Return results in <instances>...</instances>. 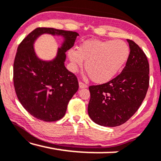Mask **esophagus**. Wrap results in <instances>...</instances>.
Returning a JSON list of instances; mask_svg holds the SVG:
<instances>
[{
    "label": "esophagus",
    "instance_id": "1",
    "mask_svg": "<svg viewBox=\"0 0 161 161\" xmlns=\"http://www.w3.org/2000/svg\"><path fill=\"white\" fill-rule=\"evenodd\" d=\"M79 87H80V89H85V88H87V85L80 81L79 82Z\"/></svg>",
    "mask_w": 161,
    "mask_h": 161
}]
</instances>
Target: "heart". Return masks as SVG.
I'll list each match as a JSON object with an SVG mask.
<instances>
[{
  "mask_svg": "<svg viewBox=\"0 0 161 161\" xmlns=\"http://www.w3.org/2000/svg\"><path fill=\"white\" fill-rule=\"evenodd\" d=\"M129 47L125 42L117 40H88L78 46L77 50H69L68 56L75 67L85 69L92 81L106 83L116 75L127 61Z\"/></svg>",
  "mask_w": 161,
  "mask_h": 161,
  "instance_id": "b5f03b06",
  "label": "heart"
}]
</instances>
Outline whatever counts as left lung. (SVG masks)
Returning a JSON list of instances; mask_svg holds the SVG:
<instances>
[{
    "instance_id": "obj_1",
    "label": "left lung",
    "mask_w": 161,
    "mask_h": 161,
    "mask_svg": "<svg viewBox=\"0 0 161 161\" xmlns=\"http://www.w3.org/2000/svg\"><path fill=\"white\" fill-rule=\"evenodd\" d=\"M127 41L130 51L122 72L108 82L89 88L88 114L101 126L116 127L126 122L139 108L148 90L149 66L146 55L133 41Z\"/></svg>"
}]
</instances>
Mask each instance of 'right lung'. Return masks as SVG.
Instances as JSON below:
<instances>
[{
	"label": "right lung",
	"mask_w": 161,
	"mask_h": 161,
	"mask_svg": "<svg viewBox=\"0 0 161 161\" xmlns=\"http://www.w3.org/2000/svg\"><path fill=\"white\" fill-rule=\"evenodd\" d=\"M61 36L64 42L51 61L36 56L33 44L42 34ZM77 32L53 28H37L19 44L13 67V80L17 98L35 118L54 122L65 115L67 105L78 89L76 76L64 66L65 53L73 47Z\"/></svg>",
	"instance_id": "1"
}]
</instances>
